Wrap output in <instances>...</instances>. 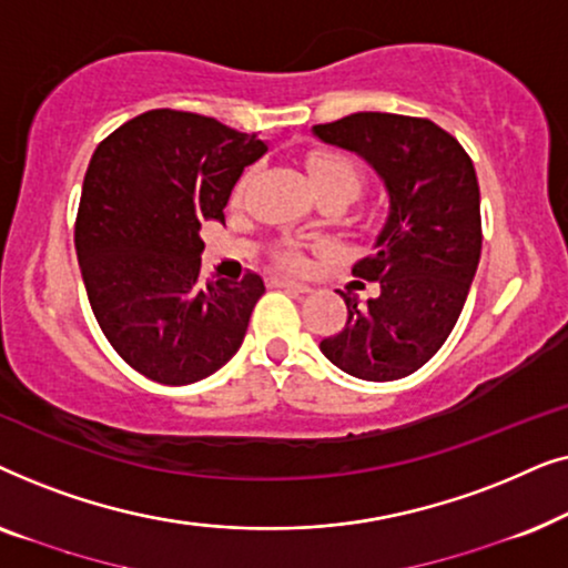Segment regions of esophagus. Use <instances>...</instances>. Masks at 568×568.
<instances>
[{
  "mask_svg": "<svg viewBox=\"0 0 568 568\" xmlns=\"http://www.w3.org/2000/svg\"><path fill=\"white\" fill-rule=\"evenodd\" d=\"M274 284H276V286H284V290L300 292V294L310 292L307 284H302V282H297V278H290V276H278V278H274Z\"/></svg>",
  "mask_w": 568,
  "mask_h": 568,
  "instance_id": "esophagus-1",
  "label": "esophagus"
}]
</instances>
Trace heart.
Segmentation results:
<instances>
[{"mask_svg": "<svg viewBox=\"0 0 568 568\" xmlns=\"http://www.w3.org/2000/svg\"><path fill=\"white\" fill-rule=\"evenodd\" d=\"M310 173H313V181L317 189L344 185V189H352L356 193L362 183L359 168H356V162L352 158H346V154H333V152L315 154V158L310 160ZM245 183L247 181L240 183V191L245 189ZM290 258L297 261V255H290Z\"/></svg>", "mask_w": 568, "mask_h": 568, "instance_id": "1", "label": "heart"}]
</instances>
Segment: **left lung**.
<instances>
[{"label":"left lung","instance_id":"obj_1","mask_svg":"<svg viewBox=\"0 0 568 568\" xmlns=\"http://www.w3.org/2000/svg\"><path fill=\"white\" fill-rule=\"evenodd\" d=\"M313 134L367 160L390 193L375 251L352 268L379 294L359 302L338 290L348 317L321 352L369 383L408 377L453 333L476 276L484 243L476 168L453 134L414 115L352 113L317 123Z\"/></svg>","mask_w":568,"mask_h":568}]
</instances>
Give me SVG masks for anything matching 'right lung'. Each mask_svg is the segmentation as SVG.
<instances>
[{
    "label": "right lung",
    "instance_id": "right-lung-1",
    "mask_svg": "<svg viewBox=\"0 0 568 568\" xmlns=\"http://www.w3.org/2000/svg\"><path fill=\"white\" fill-rule=\"evenodd\" d=\"M266 152L255 134L170 108L98 144L77 209V261L100 331L139 375L199 383L243 344L266 286L253 271L201 278L199 230L224 222L243 170Z\"/></svg>",
    "mask_w": 568,
    "mask_h": 568
}]
</instances>
